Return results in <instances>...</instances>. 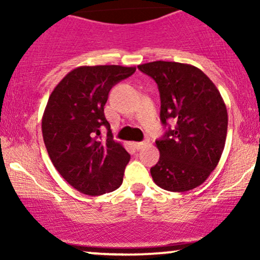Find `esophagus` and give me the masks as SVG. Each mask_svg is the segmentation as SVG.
<instances>
[{
    "instance_id": "esophagus-1",
    "label": "esophagus",
    "mask_w": 260,
    "mask_h": 260,
    "mask_svg": "<svg viewBox=\"0 0 260 260\" xmlns=\"http://www.w3.org/2000/svg\"><path fill=\"white\" fill-rule=\"evenodd\" d=\"M149 144H150V143H149V140H144V142H137V143H134V147H136L137 150H140V149L148 147Z\"/></svg>"
}]
</instances>
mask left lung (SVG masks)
Returning <instances> with one entry per match:
<instances>
[{
  "instance_id": "1",
  "label": "left lung",
  "mask_w": 260,
  "mask_h": 260,
  "mask_svg": "<svg viewBox=\"0 0 260 260\" xmlns=\"http://www.w3.org/2000/svg\"><path fill=\"white\" fill-rule=\"evenodd\" d=\"M138 68L156 82L160 120L169 128L156 140L160 159L150 169L157 186L187 192L201 186L219 164L228 134V110L207 74L192 64L155 61Z\"/></svg>"
}]
</instances>
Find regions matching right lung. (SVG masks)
Masks as SVG:
<instances>
[{"mask_svg":"<svg viewBox=\"0 0 260 260\" xmlns=\"http://www.w3.org/2000/svg\"><path fill=\"white\" fill-rule=\"evenodd\" d=\"M136 72L123 66H80L55 86L41 121L45 147L53 166L83 194L117 189L131 156L113 140L105 106L111 88ZM108 128L101 140L100 129Z\"/></svg>","mask_w":260,"mask_h":260,"instance_id":"1","label":"right lung"}]
</instances>
